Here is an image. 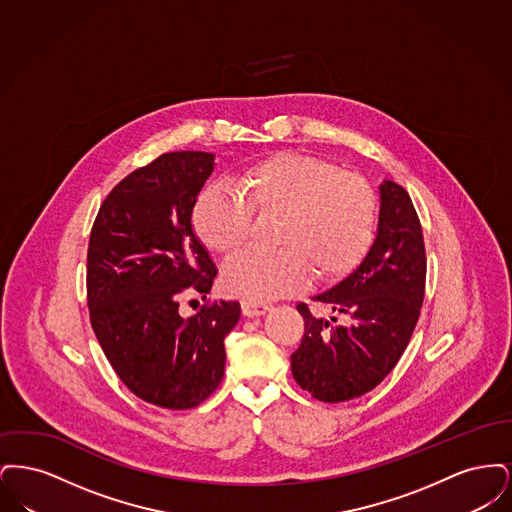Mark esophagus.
<instances>
[{
	"label": "esophagus",
	"instance_id": "esophagus-1",
	"mask_svg": "<svg viewBox=\"0 0 512 512\" xmlns=\"http://www.w3.org/2000/svg\"><path fill=\"white\" fill-rule=\"evenodd\" d=\"M270 305L263 303V301H253V299H244L242 301V311H244L245 317H259V315H265Z\"/></svg>",
	"mask_w": 512,
	"mask_h": 512
}]
</instances>
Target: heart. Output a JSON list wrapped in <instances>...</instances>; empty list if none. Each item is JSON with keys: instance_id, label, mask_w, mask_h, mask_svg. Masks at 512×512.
I'll return each instance as SVG.
<instances>
[{"instance_id": "1", "label": "heart", "mask_w": 512, "mask_h": 512, "mask_svg": "<svg viewBox=\"0 0 512 512\" xmlns=\"http://www.w3.org/2000/svg\"><path fill=\"white\" fill-rule=\"evenodd\" d=\"M240 195L209 188L197 197L192 222L199 240L222 257L244 249L253 215L280 217L276 251H249L230 261L226 292L265 301L299 292L309 278L334 284L357 267L372 244L376 195L363 176L303 153H276L238 176Z\"/></svg>"}]
</instances>
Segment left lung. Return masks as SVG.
I'll use <instances>...</instances> for the list:
<instances>
[{"instance_id":"left-lung-1","label":"left lung","mask_w":512,"mask_h":512,"mask_svg":"<svg viewBox=\"0 0 512 512\" xmlns=\"http://www.w3.org/2000/svg\"><path fill=\"white\" fill-rule=\"evenodd\" d=\"M426 282L422 226L409 194L395 182L380 184L376 238L349 276L313 299L330 307L345 327L311 315L305 303V334L292 355L301 390L318 401L340 403L374 390L401 359L420 317Z\"/></svg>"}]
</instances>
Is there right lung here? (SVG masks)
Returning a JSON list of instances; mask_svg holds the SVG:
<instances>
[{"instance_id":"right-lung-1","label":"right lung","mask_w":512,"mask_h":512,"mask_svg":"<svg viewBox=\"0 0 512 512\" xmlns=\"http://www.w3.org/2000/svg\"><path fill=\"white\" fill-rule=\"evenodd\" d=\"M215 169L205 151L163 153L130 172L99 207L88 245L90 322L122 384L151 405L192 409L219 388L238 301L178 313L186 290L211 292L217 267L192 224Z\"/></svg>"}]
</instances>
